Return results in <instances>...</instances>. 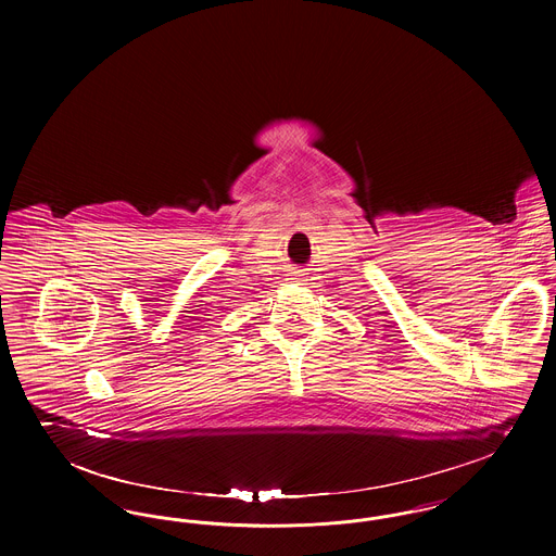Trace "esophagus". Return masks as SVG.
<instances>
[{
	"label": "esophagus",
	"mask_w": 556,
	"mask_h": 556,
	"mask_svg": "<svg viewBox=\"0 0 556 556\" xmlns=\"http://www.w3.org/2000/svg\"><path fill=\"white\" fill-rule=\"evenodd\" d=\"M293 279H302V275H300V270H295V273H293Z\"/></svg>",
	"instance_id": "1"
}]
</instances>
